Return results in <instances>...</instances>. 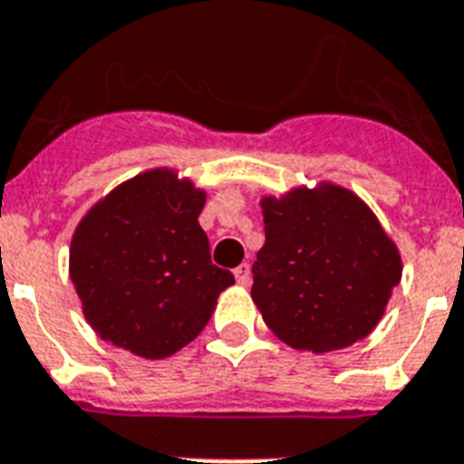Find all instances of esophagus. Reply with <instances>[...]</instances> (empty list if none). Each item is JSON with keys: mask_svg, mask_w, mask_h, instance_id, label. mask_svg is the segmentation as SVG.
Here are the masks:
<instances>
[{"mask_svg": "<svg viewBox=\"0 0 464 464\" xmlns=\"http://www.w3.org/2000/svg\"><path fill=\"white\" fill-rule=\"evenodd\" d=\"M233 274H236V281H238L240 285L250 284L252 274H250V265H247V262H243L240 266H236V271H233Z\"/></svg>", "mask_w": 464, "mask_h": 464, "instance_id": "esophagus-1", "label": "esophagus"}]
</instances>
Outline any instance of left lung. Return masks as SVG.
<instances>
[{
  "label": "left lung",
  "mask_w": 464,
  "mask_h": 464,
  "mask_svg": "<svg viewBox=\"0 0 464 464\" xmlns=\"http://www.w3.org/2000/svg\"><path fill=\"white\" fill-rule=\"evenodd\" d=\"M265 247L252 300L295 350L331 353L374 329L401 281V255L362 199L324 183L262 199Z\"/></svg>",
  "instance_id": "left-lung-1"
}]
</instances>
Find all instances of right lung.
I'll list each match as a JSON object with an SVG mask.
<instances>
[{"label":"right lung","mask_w":464,"mask_h":464,"mask_svg":"<svg viewBox=\"0 0 464 464\" xmlns=\"http://www.w3.org/2000/svg\"><path fill=\"white\" fill-rule=\"evenodd\" d=\"M205 193L167 169L126 180L71 240V281L97 336L161 360L205 329L233 274L212 265Z\"/></svg>","instance_id":"obj_1"}]
</instances>
